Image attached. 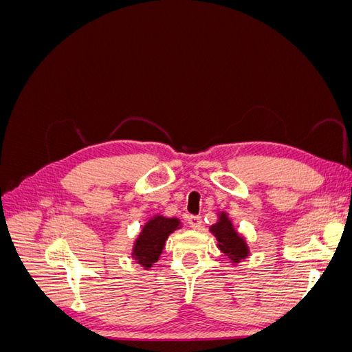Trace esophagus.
<instances>
[{
	"instance_id": "34e87169",
	"label": "esophagus",
	"mask_w": 352,
	"mask_h": 352,
	"mask_svg": "<svg viewBox=\"0 0 352 352\" xmlns=\"http://www.w3.org/2000/svg\"><path fill=\"white\" fill-rule=\"evenodd\" d=\"M188 223L192 229H199L201 225H202V219L199 216H189Z\"/></svg>"
}]
</instances>
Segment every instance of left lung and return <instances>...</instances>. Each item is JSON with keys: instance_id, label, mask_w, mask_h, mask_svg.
<instances>
[{"instance_id": "obj_1", "label": "left lung", "mask_w": 352, "mask_h": 352, "mask_svg": "<svg viewBox=\"0 0 352 352\" xmlns=\"http://www.w3.org/2000/svg\"><path fill=\"white\" fill-rule=\"evenodd\" d=\"M211 232L214 233V236L219 241L220 251L228 255L233 263H239V260L247 257V243H245V241L233 229L232 221L225 212H221L219 221L214 226H211Z\"/></svg>"}]
</instances>
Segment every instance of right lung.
<instances>
[{
	"label": "right lung",
	"instance_id": "right-lung-1",
	"mask_svg": "<svg viewBox=\"0 0 352 352\" xmlns=\"http://www.w3.org/2000/svg\"><path fill=\"white\" fill-rule=\"evenodd\" d=\"M179 223L177 219H167L163 216H155L146 223L135 242L132 254L142 267L150 269L158 261L168 235L179 229Z\"/></svg>",
	"mask_w": 352,
	"mask_h": 352
}]
</instances>
